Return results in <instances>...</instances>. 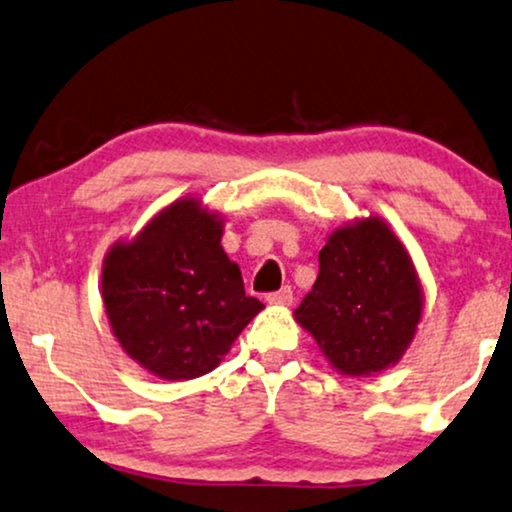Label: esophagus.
<instances>
[{
	"label": "esophagus",
	"mask_w": 512,
	"mask_h": 512,
	"mask_svg": "<svg viewBox=\"0 0 512 512\" xmlns=\"http://www.w3.org/2000/svg\"><path fill=\"white\" fill-rule=\"evenodd\" d=\"M267 302L278 304V306H290L292 304V288L290 285H285V288H281L278 292H271V295H267Z\"/></svg>",
	"instance_id": "34e87169"
}]
</instances>
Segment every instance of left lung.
I'll use <instances>...</instances> for the list:
<instances>
[{
    "instance_id": "left-lung-1",
    "label": "left lung",
    "mask_w": 512,
    "mask_h": 512,
    "mask_svg": "<svg viewBox=\"0 0 512 512\" xmlns=\"http://www.w3.org/2000/svg\"><path fill=\"white\" fill-rule=\"evenodd\" d=\"M318 278L295 309L330 365L367 377L403 358L424 309L410 252L379 217L332 231L318 252Z\"/></svg>"
}]
</instances>
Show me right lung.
Here are the masks:
<instances>
[{"instance_id": "add662e5", "label": "right lung", "mask_w": 512, "mask_h": 512, "mask_svg": "<svg viewBox=\"0 0 512 512\" xmlns=\"http://www.w3.org/2000/svg\"><path fill=\"white\" fill-rule=\"evenodd\" d=\"M222 220L196 199L152 217L109 248L102 302L128 356L166 381L213 372L243 327L264 309L222 250Z\"/></svg>"}]
</instances>
